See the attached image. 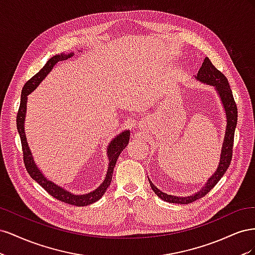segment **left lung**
Here are the masks:
<instances>
[{"label": "left lung", "instance_id": "1", "mask_svg": "<svg viewBox=\"0 0 255 255\" xmlns=\"http://www.w3.org/2000/svg\"><path fill=\"white\" fill-rule=\"evenodd\" d=\"M197 80L201 81L203 83L210 84L212 86L216 87L218 95L220 96V99L222 101L223 107L226 110L227 115V128H226V135H225V141L222 144V150H221V155H220V161L217 170L208 179L205 186L200 190L197 194L190 197H175L167 195L165 192L160 191L155 185L149 180L150 186L152 190L155 192V195L158 196V198L163 199L166 202L170 203H177V204H188L194 201H197L200 198L204 197L207 192H210L215 185L217 184L223 174L226 173L228 168L231 164V160H232L233 155V142H234V133L237 125V106L234 101L232 90L229 85V82L227 78L222 72H220L217 68H216L212 61L206 57L203 61L202 67L199 69V72L197 74Z\"/></svg>", "mask_w": 255, "mask_h": 255}]
</instances>
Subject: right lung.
I'll use <instances>...</instances> for the list:
<instances>
[{
	"mask_svg": "<svg viewBox=\"0 0 255 255\" xmlns=\"http://www.w3.org/2000/svg\"><path fill=\"white\" fill-rule=\"evenodd\" d=\"M73 56V54H60V55H55L51 57L47 64L43 66V68L40 69V71L36 73L32 79H29L22 88L21 92V101H20V106L17 113V128L20 135V139H21V144H22V153H23V161H24V166L26 168V171L30 175V177L40 185L44 190L48 191V194H50L52 197L55 199L59 200L61 202H65L71 205H76V206H85V205H89L95 203L98 200L102 198L104 195V192L109 188L110 184L112 182V177H113V172H114V167L116 165V161H117L120 153L126 149L127 144L128 143L129 140V132L128 130H126V132H122L120 135L115 138L113 141H111L109 149H107V155H109L110 159V165H109V170H107L106 176L104 182L100 185V186L94 190L92 192H89V194L86 195H73L71 192L67 191L66 189L61 188L57 185L52 183L51 181H48L47 177L43 176V174L40 172L39 169H38L34 163V159L32 156V153L29 151V148L27 145L26 141V137H25V132H24V117H25V112H26V100L27 96L32 92L38 85H39L42 80L49 74V72L52 70V68L54 65H56V63L60 60H66L68 58H70Z\"/></svg>",
	"mask_w": 255,
	"mask_h": 255,
	"instance_id": "obj_1",
	"label": "right lung"
}]
</instances>
